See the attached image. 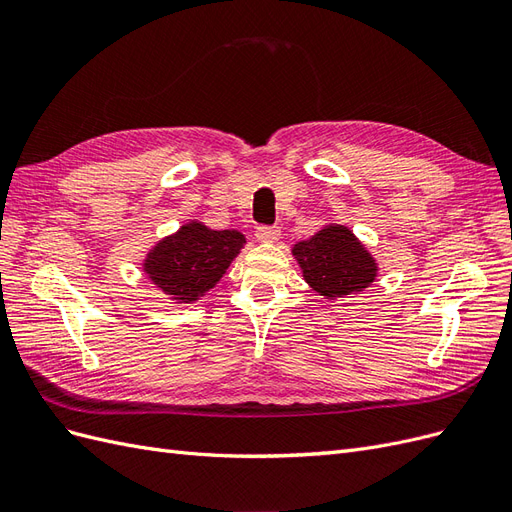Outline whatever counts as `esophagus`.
Returning a JSON list of instances; mask_svg holds the SVG:
<instances>
[{
  "instance_id": "34e87169",
  "label": "esophagus",
  "mask_w": 512,
  "mask_h": 512,
  "mask_svg": "<svg viewBox=\"0 0 512 512\" xmlns=\"http://www.w3.org/2000/svg\"><path fill=\"white\" fill-rule=\"evenodd\" d=\"M280 235H282V230L277 226H258V230H256V239L260 243H277L280 241Z\"/></svg>"
}]
</instances>
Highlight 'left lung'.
Wrapping results in <instances>:
<instances>
[{"mask_svg":"<svg viewBox=\"0 0 512 512\" xmlns=\"http://www.w3.org/2000/svg\"><path fill=\"white\" fill-rule=\"evenodd\" d=\"M292 256L307 286L329 301L361 294L378 277L374 254L344 224L327 222L309 239L294 243Z\"/></svg>","mask_w":512,"mask_h":512,"instance_id":"8db88e82","label":"left lung"}]
</instances>
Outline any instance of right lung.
Here are the masks:
<instances>
[{"mask_svg": "<svg viewBox=\"0 0 512 512\" xmlns=\"http://www.w3.org/2000/svg\"><path fill=\"white\" fill-rule=\"evenodd\" d=\"M245 243L239 230H213L205 222L188 220L153 245L141 267L170 301L194 303L222 280Z\"/></svg>", "mask_w": 512, "mask_h": 512, "instance_id": "right-lung-1", "label": "right lung"}]
</instances>
